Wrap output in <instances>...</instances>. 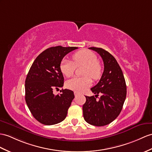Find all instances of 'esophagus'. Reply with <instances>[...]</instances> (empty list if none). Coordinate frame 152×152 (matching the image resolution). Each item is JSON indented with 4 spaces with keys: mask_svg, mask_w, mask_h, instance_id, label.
Here are the masks:
<instances>
[{
    "mask_svg": "<svg viewBox=\"0 0 152 152\" xmlns=\"http://www.w3.org/2000/svg\"><path fill=\"white\" fill-rule=\"evenodd\" d=\"M74 95H75V97H77V96L79 95V93H78V92H77V91H74Z\"/></svg>",
    "mask_w": 152,
    "mask_h": 152,
    "instance_id": "esophagus-1",
    "label": "esophagus"
}]
</instances>
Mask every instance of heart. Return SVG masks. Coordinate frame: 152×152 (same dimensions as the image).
<instances>
[{"instance_id":"b5f03b06","label":"heart","mask_w":152,"mask_h":152,"mask_svg":"<svg viewBox=\"0 0 152 152\" xmlns=\"http://www.w3.org/2000/svg\"><path fill=\"white\" fill-rule=\"evenodd\" d=\"M73 62L63 58L61 62V72L66 77L72 76L76 66H84V77H75L67 80L66 87L77 92H82L90 86L92 80H97L102 75V66L97 61V57L94 52L88 50H80L72 55Z\"/></svg>"}]
</instances>
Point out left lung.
<instances>
[{"label":"left lung","instance_id":"left-lung-1","mask_svg":"<svg viewBox=\"0 0 152 152\" xmlns=\"http://www.w3.org/2000/svg\"><path fill=\"white\" fill-rule=\"evenodd\" d=\"M89 49L101 55L104 68L99 82L91 88L95 97L101 94V97L97 101L94 96H85L83 116L88 123L102 126L112 123L120 114L126 97V85L122 69L112 55L101 48Z\"/></svg>","mask_w":152,"mask_h":152}]
</instances>
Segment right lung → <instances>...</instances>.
Instances as JSON below:
<instances>
[{
    "instance_id": "add662e5",
    "label": "right lung",
    "mask_w": 152,
    "mask_h": 152,
    "mask_svg": "<svg viewBox=\"0 0 152 152\" xmlns=\"http://www.w3.org/2000/svg\"><path fill=\"white\" fill-rule=\"evenodd\" d=\"M77 47H51L40 53L32 64L25 80V99L33 116L39 123L53 125L64 121L73 99V91L62 90L54 95L53 89L62 88L64 77L60 69L66 55Z\"/></svg>"
}]
</instances>
